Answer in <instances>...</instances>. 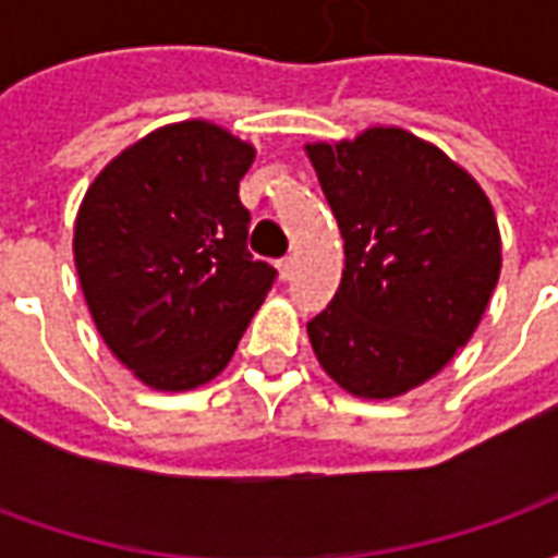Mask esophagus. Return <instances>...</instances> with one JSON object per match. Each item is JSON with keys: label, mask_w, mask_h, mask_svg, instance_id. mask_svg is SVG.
Segmentation results:
<instances>
[{"label": "esophagus", "mask_w": 558, "mask_h": 558, "mask_svg": "<svg viewBox=\"0 0 558 558\" xmlns=\"http://www.w3.org/2000/svg\"><path fill=\"white\" fill-rule=\"evenodd\" d=\"M292 271H295V263H292L290 256H287V259H280V263H278V278L280 280H290Z\"/></svg>", "instance_id": "1"}]
</instances>
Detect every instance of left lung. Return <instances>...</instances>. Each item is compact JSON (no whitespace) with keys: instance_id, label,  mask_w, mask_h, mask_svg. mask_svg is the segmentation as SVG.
Returning <instances> with one entry per match:
<instances>
[{"instance_id":"obj_1","label":"left lung","mask_w":558,"mask_h":558,"mask_svg":"<svg viewBox=\"0 0 558 558\" xmlns=\"http://www.w3.org/2000/svg\"><path fill=\"white\" fill-rule=\"evenodd\" d=\"M343 235V278L307 323L316 362L347 395L391 400L466 343L502 268L484 187L398 125L304 143Z\"/></svg>"}]
</instances>
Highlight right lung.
<instances>
[{
	"instance_id": "obj_1",
	"label": "right lung",
	"mask_w": 558,
	"mask_h": 558,
	"mask_svg": "<svg viewBox=\"0 0 558 558\" xmlns=\"http://www.w3.org/2000/svg\"><path fill=\"white\" fill-rule=\"evenodd\" d=\"M254 143L208 119L155 128L83 196L74 266L92 323L155 391H191L230 364L275 268L247 254L239 182Z\"/></svg>"
}]
</instances>
